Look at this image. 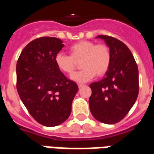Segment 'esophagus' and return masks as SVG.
I'll return each mask as SVG.
<instances>
[{"mask_svg":"<svg viewBox=\"0 0 154 154\" xmlns=\"http://www.w3.org/2000/svg\"><path fill=\"white\" fill-rule=\"evenodd\" d=\"M84 87V85H82V84H78V88L79 89H81L82 87Z\"/></svg>","mask_w":154,"mask_h":154,"instance_id":"1","label":"esophagus"}]
</instances>
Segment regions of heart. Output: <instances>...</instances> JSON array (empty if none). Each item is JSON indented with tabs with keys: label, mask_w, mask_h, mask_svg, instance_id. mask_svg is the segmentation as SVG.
<instances>
[{
	"label": "heart",
	"mask_w": 154,
	"mask_h": 154,
	"mask_svg": "<svg viewBox=\"0 0 154 154\" xmlns=\"http://www.w3.org/2000/svg\"><path fill=\"white\" fill-rule=\"evenodd\" d=\"M69 55L58 54L55 57V63L59 70L67 75H72L81 61L82 70L72 76L77 82H87L97 74L102 77L106 73L111 63V53L106 44H98L88 40H82L71 45Z\"/></svg>",
	"instance_id": "1"
}]
</instances>
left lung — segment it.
Instances as JSON below:
<instances>
[{
    "label": "left lung",
    "mask_w": 154,
    "mask_h": 154,
    "mask_svg": "<svg viewBox=\"0 0 154 154\" xmlns=\"http://www.w3.org/2000/svg\"><path fill=\"white\" fill-rule=\"evenodd\" d=\"M110 48L111 63L106 77L90 85V110L96 119L112 125L129 113L139 94V70L131 51L123 42L98 35Z\"/></svg>",
    "instance_id": "left-lung-1"
}]
</instances>
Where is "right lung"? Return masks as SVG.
Returning <instances> with one entry per match:
<instances>
[{
  "mask_svg": "<svg viewBox=\"0 0 154 154\" xmlns=\"http://www.w3.org/2000/svg\"><path fill=\"white\" fill-rule=\"evenodd\" d=\"M64 47L54 37H41L29 43L16 64V88L29 113L38 123L54 127L63 123L72 111L78 91L57 67L55 57Z\"/></svg>",
  "mask_w": 154,
  "mask_h": 154,
  "instance_id": "obj_1",
  "label": "right lung"
}]
</instances>
